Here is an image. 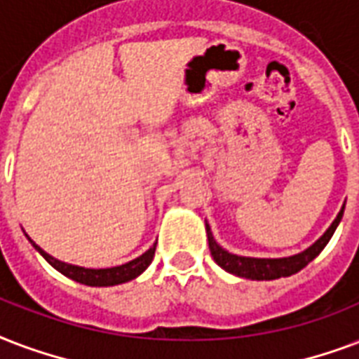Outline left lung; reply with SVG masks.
Segmentation results:
<instances>
[{
	"label": "left lung",
	"mask_w": 359,
	"mask_h": 359,
	"mask_svg": "<svg viewBox=\"0 0 359 359\" xmlns=\"http://www.w3.org/2000/svg\"><path fill=\"white\" fill-rule=\"evenodd\" d=\"M344 213V204L341 211L337 213V217L333 219V223L327 226V230L318 238V240L309 245L305 251L292 255V257L283 258H255V257H240L234 252H229L226 249L219 245L213 232H211L210 224L205 221V232H208V243H210V251L213 260L229 273L236 275V277H243V279L251 280H273L279 277H290V275L298 273L299 269H304L311 260H315L324 247L327 245V241L332 240L333 232L341 223Z\"/></svg>",
	"instance_id": "obj_1"
}]
</instances>
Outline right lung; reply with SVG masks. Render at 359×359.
<instances>
[{
    "label": "right lung",
    "instance_id": "obj_1",
    "mask_svg": "<svg viewBox=\"0 0 359 359\" xmlns=\"http://www.w3.org/2000/svg\"><path fill=\"white\" fill-rule=\"evenodd\" d=\"M26 238L29 240L35 251L41 252V257L46 260V262L52 266L54 269H57L60 273H63L69 279L76 280V283H82V285L88 286H114V285H121V283H127V280L136 279L138 275L144 273L146 268H148L151 260H154L155 255V245L149 247L148 251L140 255L135 260H130L127 264H121V266H114V268H101V269H91V268H82V266H74V264H67L61 262L57 258H54L52 255H48L46 251H43L41 247L35 243V241L26 234Z\"/></svg>",
    "mask_w": 359,
    "mask_h": 359
}]
</instances>
